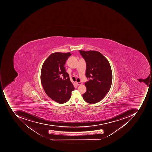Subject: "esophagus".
<instances>
[{"instance_id": "34e87169", "label": "esophagus", "mask_w": 152, "mask_h": 152, "mask_svg": "<svg viewBox=\"0 0 152 152\" xmlns=\"http://www.w3.org/2000/svg\"><path fill=\"white\" fill-rule=\"evenodd\" d=\"M76 84L77 86H80V85H81L82 83L80 82H76Z\"/></svg>"}]
</instances>
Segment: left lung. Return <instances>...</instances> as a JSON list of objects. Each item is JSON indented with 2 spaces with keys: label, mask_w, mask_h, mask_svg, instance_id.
I'll list each match as a JSON object with an SVG mask.
<instances>
[{
  "label": "left lung",
  "mask_w": 152,
  "mask_h": 152,
  "mask_svg": "<svg viewBox=\"0 0 152 152\" xmlns=\"http://www.w3.org/2000/svg\"><path fill=\"white\" fill-rule=\"evenodd\" d=\"M79 52L86 64V76L90 79L85 83L87 91L83 94V97L88 103H96L105 97L111 87V67L108 60L99 52Z\"/></svg>",
  "instance_id": "8db88e82"
}]
</instances>
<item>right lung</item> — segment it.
I'll return each instance as SVG.
<instances>
[{
	"label": "right lung",
	"mask_w": 152,
	"mask_h": 152,
	"mask_svg": "<svg viewBox=\"0 0 152 152\" xmlns=\"http://www.w3.org/2000/svg\"><path fill=\"white\" fill-rule=\"evenodd\" d=\"M70 53H55L50 55L42 66L41 81L47 95L54 101L63 104L69 101L75 89L66 72L65 63Z\"/></svg>",
	"instance_id": "right-lung-1"
}]
</instances>
